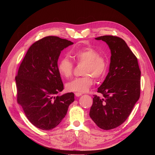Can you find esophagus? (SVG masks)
I'll use <instances>...</instances> for the list:
<instances>
[{
    "label": "esophagus",
    "instance_id": "34e87169",
    "mask_svg": "<svg viewBox=\"0 0 155 155\" xmlns=\"http://www.w3.org/2000/svg\"><path fill=\"white\" fill-rule=\"evenodd\" d=\"M75 95L77 97H80V95H82V93H79V92H75Z\"/></svg>",
    "mask_w": 155,
    "mask_h": 155
}]
</instances>
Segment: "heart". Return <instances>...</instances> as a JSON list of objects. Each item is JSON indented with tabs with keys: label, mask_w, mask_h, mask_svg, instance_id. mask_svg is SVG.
Instances as JSON below:
<instances>
[{
	"label": "heart",
	"mask_w": 155,
	"mask_h": 155,
	"mask_svg": "<svg viewBox=\"0 0 155 155\" xmlns=\"http://www.w3.org/2000/svg\"><path fill=\"white\" fill-rule=\"evenodd\" d=\"M71 56L77 63H85L82 71L84 76L72 80L67 84L66 88L70 92H86L94 84L93 77L99 79L105 75L107 67V60L92 47L73 50ZM73 69L74 64L68 57H63L58 62V72L65 78H68L72 76Z\"/></svg>",
	"instance_id": "1"
}]
</instances>
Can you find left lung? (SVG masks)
Segmentation results:
<instances>
[{
	"label": "left lung",
	"mask_w": 155,
	"mask_h": 155,
	"mask_svg": "<svg viewBox=\"0 0 155 155\" xmlns=\"http://www.w3.org/2000/svg\"><path fill=\"white\" fill-rule=\"evenodd\" d=\"M106 43L110 50L109 71L94 95L89 116L104 130L123 124L131 114L141 92V71L137 59L122 38L114 36L96 38Z\"/></svg>",
	"instance_id": "obj_1"
}]
</instances>
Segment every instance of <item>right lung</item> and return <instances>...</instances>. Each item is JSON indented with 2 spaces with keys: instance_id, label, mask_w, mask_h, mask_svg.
<instances>
[{
  "instance_id": "obj_1",
  "label": "right lung",
  "mask_w": 155,
  "mask_h": 155,
  "mask_svg": "<svg viewBox=\"0 0 155 155\" xmlns=\"http://www.w3.org/2000/svg\"><path fill=\"white\" fill-rule=\"evenodd\" d=\"M73 44L57 36L45 37L30 46L19 66L17 102L31 123L40 129L56 127L75 100L73 92L58 95L63 90L58 60L63 49Z\"/></svg>"
}]
</instances>
